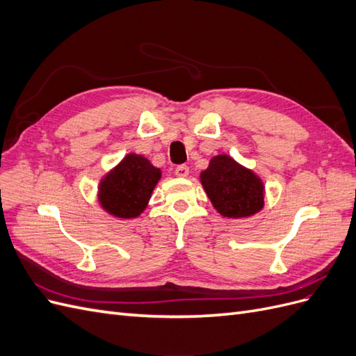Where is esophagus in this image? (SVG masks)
Returning a JSON list of instances; mask_svg holds the SVG:
<instances>
[{
    "instance_id": "obj_1",
    "label": "esophagus",
    "mask_w": 356,
    "mask_h": 356,
    "mask_svg": "<svg viewBox=\"0 0 356 356\" xmlns=\"http://www.w3.org/2000/svg\"><path fill=\"white\" fill-rule=\"evenodd\" d=\"M175 175L179 178H187L188 177V166L187 165H178L175 168Z\"/></svg>"
}]
</instances>
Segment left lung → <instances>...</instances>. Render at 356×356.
Returning <instances> with one entry per match:
<instances>
[{
    "label": "left lung",
    "mask_w": 356,
    "mask_h": 356,
    "mask_svg": "<svg viewBox=\"0 0 356 356\" xmlns=\"http://www.w3.org/2000/svg\"><path fill=\"white\" fill-rule=\"evenodd\" d=\"M200 182L213 208L225 218L251 217L264 207L263 181L227 154L211 159Z\"/></svg>",
    "instance_id": "1"
}]
</instances>
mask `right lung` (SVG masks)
<instances>
[{"label":"right lung","instance_id":"right-lung-1","mask_svg":"<svg viewBox=\"0 0 356 356\" xmlns=\"http://www.w3.org/2000/svg\"><path fill=\"white\" fill-rule=\"evenodd\" d=\"M160 178L161 170L148 159L135 153L127 154L101 179V207L117 218H136L147 208Z\"/></svg>","mask_w":356,"mask_h":356}]
</instances>
